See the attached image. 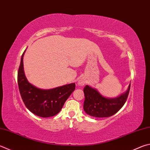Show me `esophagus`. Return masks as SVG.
Segmentation results:
<instances>
[{"label": "esophagus", "instance_id": "1", "mask_svg": "<svg viewBox=\"0 0 150 150\" xmlns=\"http://www.w3.org/2000/svg\"><path fill=\"white\" fill-rule=\"evenodd\" d=\"M84 83H85V82H84V81H83V80H82V79H81V80H79L78 81V84H79L80 86H83L84 84Z\"/></svg>", "mask_w": 150, "mask_h": 150}]
</instances>
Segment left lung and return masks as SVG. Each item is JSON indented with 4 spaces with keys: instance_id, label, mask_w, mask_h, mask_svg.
Wrapping results in <instances>:
<instances>
[{
    "instance_id": "left-lung-1",
    "label": "left lung",
    "mask_w": 150,
    "mask_h": 150,
    "mask_svg": "<svg viewBox=\"0 0 150 150\" xmlns=\"http://www.w3.org/2000/svg\"><path fill=\"white\" fill-rule=\"evenodd\" d=\"M130 84L127 91L115 98L103 96L97 89L86 85L83 89L85 100L83 109L88 115L95 117H108L115 114L126 102Z\"/></svg>"
}]
</instances>
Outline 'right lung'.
<instances>
[{
    "label": "right lung",
    "mask_w": 150,
    "mask_h": 150,
    "mask_svg": "<svg viewBox=\"0 0 150 150\" xmlns=\"http://www.w3.org/2000/svg\"><path fill=\"white\" fill-rule=\"evenodd\" d=\"M18 72V83L21 98L28 110L39 117H49L58 114L71 94L75 84L71 83L52 89H41L30 83L23 69V56Z\"/></svg>",
    "instance_id": "add662e5"
}]
</instances>
